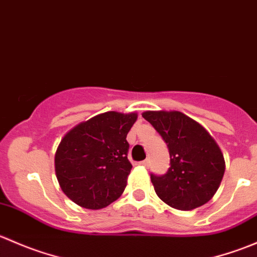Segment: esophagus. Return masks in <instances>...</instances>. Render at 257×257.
Masks as SVG:
<instances>
[{"label":"esophagus","instance_id":"esophagus-1","mask_svg":"<svg viewBox=\"0 0 257 257\" xmlns=\"http://www.w3.org/2000/svg\"><path fill=\"white\" fill-rule=\"evenodd\" d=\"M139 164H141V165H143V167H149V164H150V160H149V159H145V160H143V162H141V163H139Z\"/></svg>","mask_w":257,"mask_h":257}]
</instances>
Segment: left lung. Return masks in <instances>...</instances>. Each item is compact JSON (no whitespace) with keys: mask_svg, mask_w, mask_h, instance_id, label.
<instances>
[{"mask_svg":"<svg viewBox=\"0 0 257 257\" xmlns=\"http://www.w3.org/2000/svg\"><path fill=\"white\" fill-rule=\"evenodd\" d=\"M142 115L162 136L170 155L167 174H150L157 195L184 211L208 203L225 173L224 155L214 138L201 124L177 110H148Z\"/></svg>","mask_w":257,"mask_h":257,"instance_id":"obj_1","label":"left lung"}]
</instances>
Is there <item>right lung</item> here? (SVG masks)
I'll return each instance as SVG.
<instances>
[{"label": "right lung", "instance_id": "1", "mask_svg": "<svg viewBox=\"0 0 257 257\" xmlns=\"http://www.w3.org/2000/svg\"><path fill=\"white\" fill-rule=\"evenodd\" d=\"M137 118V113L105 112L63 137L54 168L61 189L73 203L98 210L123 194L132 170L126 134Z\"/></svg>", "mask_w": 257, "mask_h": 257}]
</instances>
